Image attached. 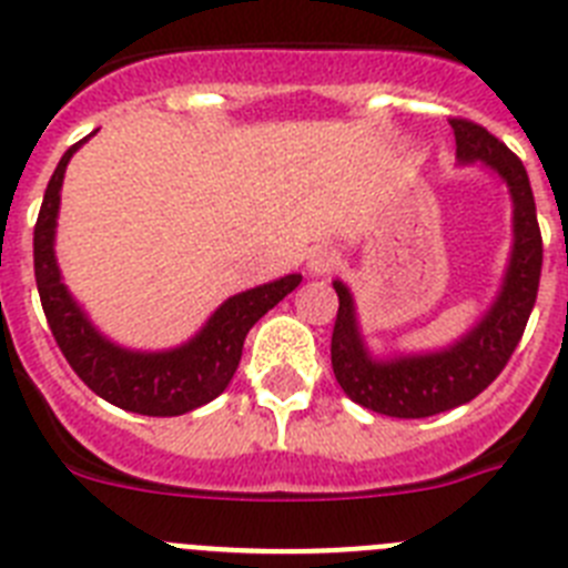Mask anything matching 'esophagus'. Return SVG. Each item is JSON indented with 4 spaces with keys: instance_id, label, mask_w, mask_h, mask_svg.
Instances as JSON below:
<instances>
[{
    "instance_id": "34e87169",
    "label": "esophagus",
    "mask_w": 568,
    "mask_h": 568,
    "mask_svg": "<svg viewBox=\"0 0 568 568\" xmlns=\"http://www.w3.org/2000/svg\"><path fill=\"white\" fill-rule=\"evenodd\" d=\"M338 266V252L333 246H316L307 255V273L310 275H327Z\"/></svg>"
}]
</instances>
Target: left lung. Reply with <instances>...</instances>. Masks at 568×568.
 I'll return each instance as SVG.
<instances>
[{"label": "left lung", "mask_w": 568, "mask_h": 568, "mask_svg": "<svg viewBox=\"0 0 568 568\" xmlns=\"http://www.w3.org/2000/svg\"><path fill=\"white\" fill-rule=\"evenodd\" d=\"M450 129L457 140L459 166L479 163L483 169H491L511 195V252L500 290L486 313L471 331L445 347L373 356L358 327L351 287L338 278L333 281V290L338 293L331 344L336 382L356 405L396 419L443 414L483 394L515 353L540 284L542 241L526 166L483 125L450 120Z\"/></svg>", "instance_id": "1"}]
</instances>
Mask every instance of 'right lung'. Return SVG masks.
<instances>
[{"label":"right lung","mask_w":568,"mask_h":568,"mask_svg":"<svg viewBox=\"0 0 568 568\" xmlns=\"http://www.w3.org/2000/svg\"><path fill=\"white\" fill-rule=\"evenodd\" d=\"M85 140L71 145L57 163L33 226V273H37V290H40L48 327L68 365L74 367L77 376L100 399L143 416L189 414L224 394L237 371L250 327L284 295L293 293L302 284V275H284L261 287L230 295L195 336L169 351H132L111 342L97 331L94 322L85 316V310L65 287L53 252L62 178L68 160L74 158Z\"/></svg>","instance_id":"right-lung-1"}]
</instances>
